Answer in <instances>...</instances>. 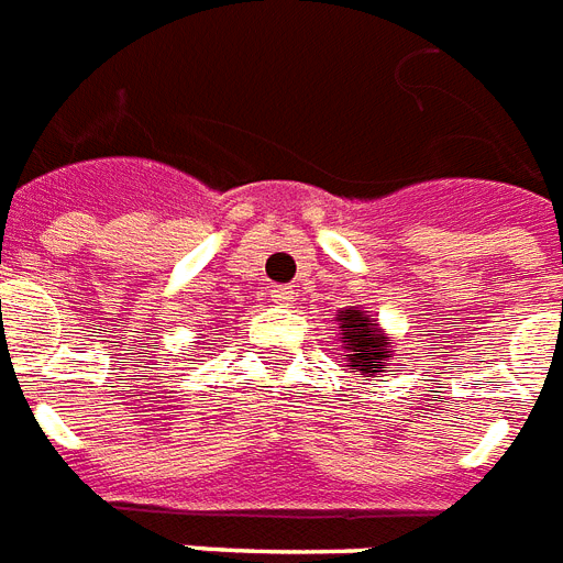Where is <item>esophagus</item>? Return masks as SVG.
<instances>
[{"label":"esophagus","instance_id":"34e87169","mask_svg":"<svg viewBox=\"0 0 563 563\" xmlns=\"http://www.w3.org/2000/svg\"><path fill=\"white\" fill-rule=\"evenodd\" d=\"M269 296H273V302H278V305L294 302V290H290V287H285V285L273 287V290H269Z\"/></svg>","mask_w":563,"mask_h":563}]
</instances>
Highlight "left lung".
Wrapping results in <instances>:
<instances>
[{
	"mask_svg": "<svg viewBox=\"0 0 563 563\" xmlns=\"http://www.w3.org/2000/svg\"><path fill=\"white\" fill-rule=\"evenodd\" d=\"M336 322L343 328V357L357 368L360 375H377L384 372V360L389 357L386 336L375 331V319H368L360 310H340Z\"/></svg>",
	"mask_w": 563,
	"mask_h": 563,
	"instance_id": "obj_1",
	"label": "left lung"
}]
</instances>
